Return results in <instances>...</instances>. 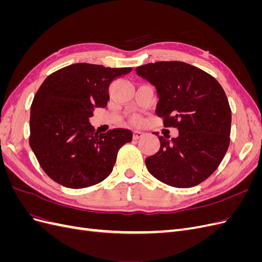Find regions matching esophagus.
Masks as SVG:
<instances>
[{"instance_id": "1", "label": "esophagus", "mask_w": 262, "mask_h": 262, "mask_svg": "<svg viewBox=\"0 0 262 262\" xmlns=\"http://www.w3.org/2000/svg\"><path fill=\"white\" fill-rule=\"evenodd\" d=\"M143 136H144L143 131H140V130H134L133 131V139L134 140H139L140 138H142Z\"/></svg>"}]
</instances>
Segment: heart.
<instances>
[{"instance_id":"b5f03b06","label":"heart","mask_w":262,"mask_h":262,"mask_svg":"<svg viewBox=\"0 0 262 262\" xmlns=\"http://www.w3.org/2000/svg\"><path fill=\"white\" fill-rule=\"evenodd\" d=\"M136 121H138V119H136Z\"/></svg>"}]
</instances>
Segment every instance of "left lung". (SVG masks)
<instances>
[{"label":"left lung","instance_id":"1","mask_svg":"<svg viewBox=\"0 0 262 262\" xmlns=\"http://www.w3.org/2000/svg\"><path fill=\"white\" fill-rule=\"evenodd\" d=\"M155 86V113L178 137H160L147 170L164 184L190 188L216 170L229 145L232 112L220 83L201 69L180 61H160L136 69Z\"/></svg>","mask_w":262,"mask_h":262}]
</instances>
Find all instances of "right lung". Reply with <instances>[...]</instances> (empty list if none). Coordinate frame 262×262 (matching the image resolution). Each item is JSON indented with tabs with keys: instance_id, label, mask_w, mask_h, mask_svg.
<instances>
[{
	"instance_id": "add662e5",
	"label": "right lung",
	"mask_w": 262,
	"mask_h": 262,
	"mask_svg": "<svg viewBox=\"0 0 262 262\" xmlns=\"http://www.w3.org/2000/svg\"><path fill=\"white\" fill-rule=\"evenodd\" d=\"M131 68L75 63L46 78L30 107L29 145L43 171L67 188L91 187L113 171L118 150L132 132L98 133L90 122L95 108H105L109 85Z\"/></svg>"
}]
</instances>
